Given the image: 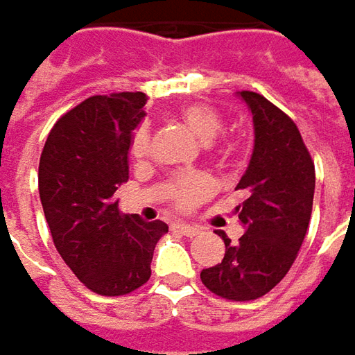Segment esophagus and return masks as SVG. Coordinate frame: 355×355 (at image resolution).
Returning a JSON list of instances; mask_svg holds the SVG:
<instances>
[{
    "label": "esophagus",
    "instance_id": "esophagus-1",
    "mask_svg": "<svg viewBox=\"0 0 355 355\" xmlns=\"http://www.w3.org/2000/svg\"><path fill=\"white\" fill-rule=\"evenodd\" d=\"M173 230H177V232H180L182 236H187V238H194L200 230L196 226H190V224H180V222H177V224H173Z\"/></svg>",
    "mask_w": 355,
    "mask_h": 355
}]
</instances>
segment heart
Returning <instances> with one entry per match:
<instances>
[{"instance_id":"1","label":"heart","mask_w":355,"mask_h":355,"mask_svg":"<svg viewBox=\"0 0 355 355\" xmlns=\"http://www.w3.org/2000/svg\"><path fill=\"white\" fill-rule=\"evenodd\" d=\"M180 121L202 141L210 143L222 131V117L212 105L189 104L180 110ZM224 151H227L224 147ZM131 155L135 159H145L149 155V129L139 128L131 139ZM214 192V180L204 173H190L171 180L168 196L180 210H189L194 204L208 198Z\"/></svg>"}]
</instances>
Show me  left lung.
<instances>
[{"instance_id":"8db88e82","label":"left lung","mask_w":355,"mask_h":355,"mask_svg":"<svg viewBox=\"0 0 355 355\" xmlns=\"http://www.w3.org/2000/svg\"><path fill=\"white\" fill-rule=\"evenodd\" d=\"M253 117V153L236 190L245 200L236 214L245 234L226 243L222 261L200 279L218 297L253 300L287 275L311 222L314 163L295 121L261 94L238 92Z\"/></svg>"}]
</instances>
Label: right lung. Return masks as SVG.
Listing matches in <instances>:
<instances>
[{
  "label": "right lung",
  "instance_id": "add662e5",
  "mask_svg": "<svg viewBox=\"0 0 355 355\" xmlns=\"http://www.w3.org/2000/svg\"><path fill=\"white\" fill-rule=\"evenodd\" d=\"M147 96H92L51 129L39 163V194L56 251L86 287L105 297L139 288L151 277L161 220L119 214L116 190L128 182L133 129Z\"/></svg>",
  "mask_w": 355,
  "mask_h": 355
}]
</instances>
